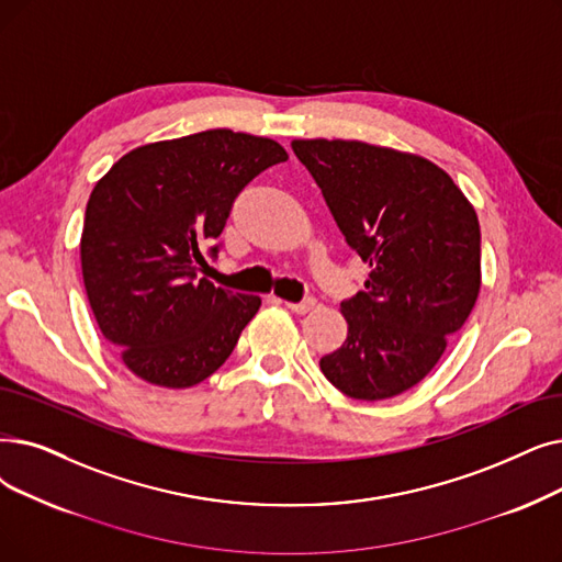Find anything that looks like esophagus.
<instances>
[{
	"label": "esophagus",
	"mask_w": 562,
	"mask_h": 562,
	"mask_svg": "<svg viewBox=\"0 0 562 562\" xmlns=\"http://www.w3.org/2000/svg\"><path fill=\"white\" fill-rule=\"evenodd\" d=\"M284 305H286L291 312H296V314H307V312H312V310L316 307V301H314V299H305V301H301V303H289V301H284Z\"/></svg>",
	"instance_id": "1"
}]
</instances>
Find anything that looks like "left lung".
Instances as JSON below:
<instances>
[{
	"instance_id": "8db88e82",
	"label": "left lung",
	"mask_w": 562,
	"mask_h": 562,
	"mask_svg": "<svg viewBox=\"0 0 562 562\" xmlns=\"http://www.w3.org/2000/svg\"><path fill=\"white\" fill-rule=\"evenodd\" d=\"M291 149L370 268L364 291L339 307L345 345L319 368L351 400L402 395L434 370L477 301V213L446 169L418 154L324 137Z\"/></svg>"
}]
</instances>
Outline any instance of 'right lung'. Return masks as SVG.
<instances>
[{"label": "right lung", "mask_w": 562, "mask_h": 562, "mask_svg": "<svg viewBox=\"0 0 562 562\" xmlns=\"http://www.w3.org/2000/svg\"><path fill=\"white\" fill-rule=\"evenodd\" d=\"M286 158L276 139L213 128L142 144L95 181L80 238L85 289L135 376L179 390L229 358L261 299L198 280L202 248L223 234L236 194Z\"/></svg>", "instance_id": "obj_1"}]
</instances>
